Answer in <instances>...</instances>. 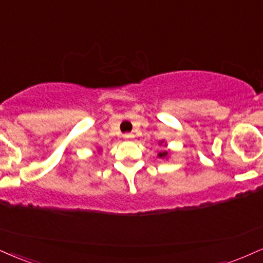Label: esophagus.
Instances as JSON below:
<instances>
[{
	"label": "esophagus",
	"mask_w": 263,
	"mask_h": 263,
	"mask_svg": "<svg viewBox=\"0 0 263 263\" xmlns=\"http://www.w3.org/2000/svg\"><path fill=\"white\" fill-rule=\"evenodd\" d=\"M123 138H125V140H131V138H134V135L126 134V135H123Z\"/></svg>",
	"instance_id": "esophagus-1"
}]
</instances>
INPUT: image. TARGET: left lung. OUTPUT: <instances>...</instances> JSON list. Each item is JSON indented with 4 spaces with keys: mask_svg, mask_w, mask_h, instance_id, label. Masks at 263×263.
Returning <instances> with one entry per match:
<instances>
[{
    "mask_svg": "<svg viewBox=\"0 0 263 263\" xmlns=\"http://www.w3.org/2000/svg\"><path fill=\"white\" fill-rule=\"evenodd\" d=\"M167 154V152H160L159 154H158V157H160V158H164Z\"/></svg>",
    "mask_w": 263,
    "mask_h": 263,
    "instance_id": "left-lung-1",
    "label": "left lung"
}]
</instances>
